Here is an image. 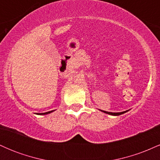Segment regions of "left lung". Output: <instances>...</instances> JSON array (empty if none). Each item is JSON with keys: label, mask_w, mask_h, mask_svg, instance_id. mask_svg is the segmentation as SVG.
<instances>
[{"label": "left lung", "mask_w": 160, "mask_h": 160, "mask_svg": "<svg viewBox=\"0 0 160 160\" xmlns=\"http://www.w3.org/2000/svg\"><path fill=\"white\" fill-rule=\"evenodd\" d=\"M102 111L104 112V113H108V114L113 115V116H119V115L122 114V113H126V112H127V111H123V112H119V113H112V112H108V111Z\"/></svg>", "instance_id": "8db88e82"}]
</instances>
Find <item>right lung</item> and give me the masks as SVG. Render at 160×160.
Returning <instances> with one entry per match:
<instances>
[{
  "label": "right lung",
  "instance_id": "obj_1",
  "mask_svg": "<svg viewBox=\"0 0 160 160\" xmlns=\"http://www.w3.org/2000/svg\"><path fill=\"white\" fill-rule=\"evenodd\" d=\"M53 111H48V112H46V113H37V114H40V115H44V114H48V113H50L51 112H52Z\"/></svg>",
  "mask_w": 160,
  "mask_h": 160
}]
</instances>
